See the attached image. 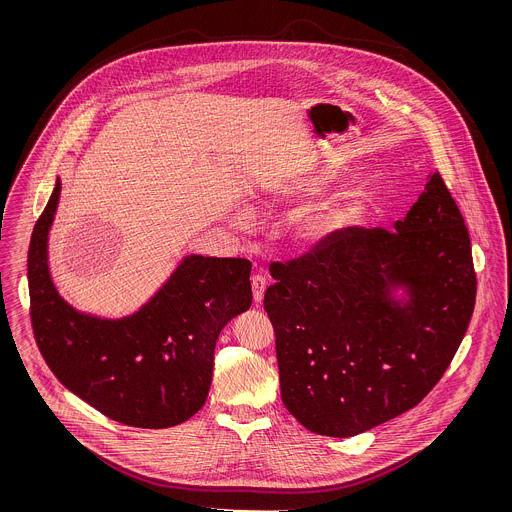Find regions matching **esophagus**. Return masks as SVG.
I'll list each match as a JSON object with an SVG mask.
<instances>
[{
    "label": "esophagus",
    "instance_id": "1",
    "mask_svg": "<svg viewBox=\"0 0 512 512\" xmlns=\"http://www.w3.org/2000/svg\"><path fill=\"white\" fill-rule=\"evenodd\" d=\"M251 290H253V299H255L257 303H261V301H263V295H265V290H267V278H265L261 272H257V274L251 276Z\"/></svg>",
    "mask_w": 512,
    "mask_h": 512
}]
</instances>
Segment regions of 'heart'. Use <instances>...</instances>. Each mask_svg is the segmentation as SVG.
<instances>
[{
	"instance_id": "heart-1",
	"label": "heart",
	"mask_w": 512,
	"mask_h": 512,
	"mask_svg": "<svg viewBox=\"0 0 512 512\" xmlns=\"http://www.w3.org/2000/svg\"><path fill=\"white\" fill-rule=\"evenodd\" d=\"M322 182H324V178H315V180L303 182L299 188L311 192V190L318 188ZM361 201H363L361 194H347L320 205V207L313 209L311 213H307L303 217L301 224H299V236L305 242H311V244L326 240L328 236L338 232L349 220L355 217V213L359 211Z\"/></svg>"
}]
</instances>
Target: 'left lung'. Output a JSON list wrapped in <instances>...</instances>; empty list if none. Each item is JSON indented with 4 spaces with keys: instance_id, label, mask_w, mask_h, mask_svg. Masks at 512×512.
Returning <instances> with one entry per match:
<instances>
[{
    "instance_id": "left-lung-1",
    "label": "left lung",
    "mask_w": 512,
    "mask_h": 512,
    "mask_svg": "<svg viewBox=\"0 0 512 512\" xmlns=\"http://www.w3.org/2000/svg\"><path fill=\"white\" fill-rule=\"evenodd\" d=\"M270 274L282 401L332 438L416 407L451 365L476 303L470 236L439 171L393 232L338 230ZM393 281L412 286L407 308L387 301Z\"/></svg>"
}]
</instances>
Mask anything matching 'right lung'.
<instances>
[{"mask_svg": "<svg viewBox=\"0 0 512 512\" xmlns=\"http://www.w3.org/2000/svg\"><path fill=\"white\" fill-rule=\"evenodd\" d=\"M59 192L57 180L28 245L30 320L44 361L67 390L121 424L188 420L211 388L220 330L251 305V263L192 255L136 315H80L55 292L46 261Z\"/></svg>", "mask_w": 512, "mask_h": 512, "instance_id": "1", "label": "right lung"}]
</instances>
